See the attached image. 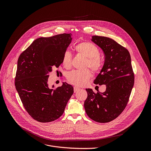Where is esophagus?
I'll return each mask as SVG.
<instances>
[{"instance_id": "1", "label": "esophagus", "mask_w": 151, "mask_h": 151, "mask_svg": "<svg viewBox=\"0 0 151 151\" xmlns=\"http://www.w3.org/2000/svg\"><path fill=\"white\" fill-rule=\"evenodd\" d=\"M80 89V88L78 87V86H74V92H76L77 91H78V90Z\"/></svg>"}]
</instances>
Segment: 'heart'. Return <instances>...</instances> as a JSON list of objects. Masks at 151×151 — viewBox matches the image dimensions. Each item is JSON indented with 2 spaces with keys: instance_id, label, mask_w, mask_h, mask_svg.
Here are the masks:
<instances>
[{
  "instance_id": "obj_1",
  "label": "heart",
  "mask_w": 151,
  "mask_h": 151,
  "mask_svg": "<svg viewBox=\"0 0 151 151\" xmlns=\"http://www.w3.org/2000/svg\"><path fill=\"white\" fill-rule=\"evenodd\" d=\"M77 53L86 58L85 67H89L95 72L99 71L103 66L102 60L99 58L100 51L99 48L90 42H83L78 43L75 46ZM73 57L70 52L65 51L62 57V64L65 68L70 69L72 66ZM92 74L89 70L83 71L74 70L68 73V81L76 86H84L87 84Z\"/></svg>"
}]
</instances>
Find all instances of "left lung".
Instances as JSON below:
<instances>
[{"label":"left lung","mask_w":151,"mask_h":151,"mask_svg":"<svg viewBox=\"0 0 151 151\" xmlns=\"http://www.w3.org/2000/svg\"><path fill=\"white\" fill-rule=\"evenodd\" d=\"M91 41L105 54V63L93 83L105 84L106 91L96 93L86 89L84 108L88 117L98 123H108L117 118L129 102L134 86V75L129 52L113 40L92 36Z\"/></svg>","instance_id":"1"}]
</instances>
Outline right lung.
<instances>
[{
  "mask_svg": "<svg viewBox=\"0 0 151 151\" xmlns=\"http://www.w3.org/2000/svg\"><path fill=\"white\" fill-rule=\"evenodd\" d=\"M71 36V34H62L39 38L19 58L16 88L26 111L39 122L59 118L74 92L73 87L66 83L55 89L47 84L52 68L62 63L63 53L72 40Z\"/></svg>",
  "mask_w": 151,
  "mask_h": 151,
  "instance_id": "obj_1",
  "label": "right lung"
}]
</instances>
